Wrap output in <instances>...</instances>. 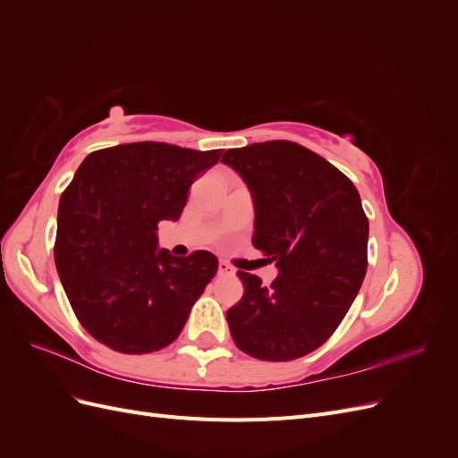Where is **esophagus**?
Listing matches in <instances>:
<instances>
[{
    "mask_svg": "<svg viewBox=\"0 0 458 458\" xmlns=\"http://www.w3.org/2000/svg\"><path fill=\"white\" fill-rule=\"evenodd\" d=\"M217 273H219V275H234V269L229 266L227 261L219 259V263H217Z\"/></svg>",
    "mask_w": 458,
    "mask_h": 458,
    "instance_id": "obj_1",
    "label": "esophagus"
}]
</instances>
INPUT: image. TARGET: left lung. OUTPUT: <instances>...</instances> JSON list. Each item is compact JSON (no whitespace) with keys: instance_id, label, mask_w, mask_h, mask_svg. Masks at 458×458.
I'll return each instance as SVG.
<instances>
[{"instance_id":"left-lung-1","label":"left lung","mask_w":458,"mask_h":458,"mask_svg":"<svg viewBox=\"0 0 458 458\" xmlns=\"http://www.w3.org/2000/svg\"><path fill=\"white\" fill-rule=\"evenodd\" d=\"M221 162L252 192V244L279 276L263 286L239 271L244 296L227 311L237 348L261 361H293L323 345L363 284L369 219L355 185L293 141L229 148Z\"/></svg>"}]
</instances>
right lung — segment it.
<instances>
[{
  "mask_svg": "<svg viewBox=\"0 0 458 458\" xmlns=\"http://www.w3.org/2000/svg\"><path fill=\"white\" fill-rule=\"evenodd\" d=\"M221 150L128 143L86 157L59 202L55 266L89 335L120 353H150L183 330L217 271L206 250H158L164 219L177 221L189 187Z\"/></svg>",
  "mask_w": 458,
  "mask_h": 458,
  "instance_id": "add662e5",
  "label": "right lung"
}]
</instances>
